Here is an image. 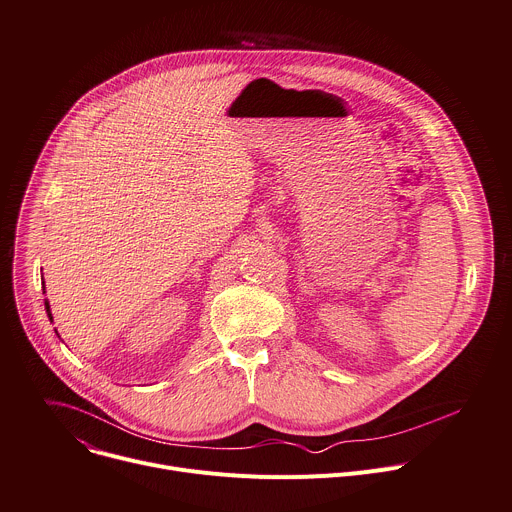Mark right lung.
Masks as SVG:
<instances>
[{
  "mask_svg": "<svg viewBox=\"0 0 512 512\" xmlns=\"http://www.w3.org/2000/svg\"><path fill=\"white\" fill-rule=\"evenodd\" d=\"M44 308H46V314H49V318L53 320V314H51V306H49V302H44Z\"/></svg>",
  "mask_w": 512,
  "mask_h": 512,
  "instance_id": "obj_1",
  "label": "right lung"
}]
</instances>
